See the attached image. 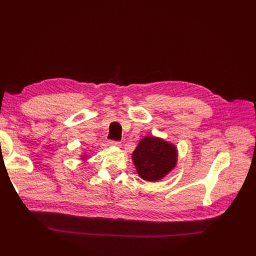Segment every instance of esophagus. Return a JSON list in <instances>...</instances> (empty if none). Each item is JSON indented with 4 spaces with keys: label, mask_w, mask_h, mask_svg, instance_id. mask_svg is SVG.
Masks as SVG:
<instances>
[{
    "label": "esophagus",
    "mask_w": 256,
    "mask_h": 256,
    "mask_svg": "<svg viewBox=\"0 0 256 256\" xmlns=\"http://www.w3.org/2000/svg\"><path fill=\"white\" fill-rule=\"evenodd\" d=\"M110 144L113 146H117L120 147L121 146V142L120 141H114V140H110Z\"/></svg>",
    "instance_id": "1"
}]
</instances>
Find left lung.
Masks as SVG:
<instances>
[{
	"mask_svg": "<svg viewBox=\"0 0 256 256\" xmlns=\"http://www.w3.org/2000/svg\"><path fill=\"white\" fill-rule=\"evenodd\" d=\"M132 158L141 178L156 182L176 167L178 152L173 144L160 138L145 137L139 142Z\"/></svg>",
	"mask_w": 256,
	"mask_h": 256,
	"instance_id": "left-lung-1",
	"label": "left lung"
}]
</instances>
